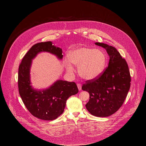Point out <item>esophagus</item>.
<instances>
[{"label": "esophagus", "instance_id": "34e87169", "mask_svg": "<svg viewBox=\"0 0 146 146\" xmlns=\"http://www.w3.org/2000/svg\"><path fill=\"white\" fill-rule=\"evenodd\" d=\"M77 87H78V90H79V91L81 90V84H77Z\"/></svg>", "mask_w": 146, "mask_h": 146}]
</instances>
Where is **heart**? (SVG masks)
I'll list each match as a JSON object with an SVG mask.
<instances>
[{"instance_id": "1", "label": "heart", "mask_w": 146, "mask_h": 146, "mask_svg": "<svg viewBox=\"0 0 146 146\" xmlns=\"http://www.w3.org/2000/svg\"><path fill=\"white\" fill-rule=\"evenodd\" d=\"M68 59L71 64L78 66L80 76L86 80L98 77L103 72L106 65V56L103 51L90 47H80L70 51ZM67 71L72 73L73 67L68 62H65Z\"/></svg>"}]
</instances>
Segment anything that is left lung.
Listing matches in <instances>:
<instances>
[{"mask_svg": "<svg viewBox=\"0 0 146 146\" xmlns=\"http://www.w3.org/2000/svg\"><path fill=\"white\" fill-rule=\"evenodd\" d=\"M96 45L105 48L109 57V65L95 79L87 80L81 89L90 94L86 104L93 115L106 117L115 113L122 105L131 86V75L125 59L117 49L102 43Z\"/></svg>", "mask_w": 146, "mask_h": 146, "instance_id": "left-lung-1", "label": "left lung"}]
</instances>
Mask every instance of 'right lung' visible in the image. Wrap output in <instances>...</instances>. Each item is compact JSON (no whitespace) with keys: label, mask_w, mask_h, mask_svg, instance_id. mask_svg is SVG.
I'll list each match as a JSON object with an SVG mask.
<instances>
[{"label":"right lung","mask_w":146,"mask_h":146,"mask_svg":"<svg viewBox=\"0 0 146 146\" xmlns=\"http://www.w3.org/2000/svg\"><path fill=\"white\" fill-rule=\"evenodd\" d=\"M41 52L51 53L59 59L63 58L62 50L53 45L51 41L33 45L19 65L18 90L25 107L33 116L43 120H54L63 113L67 99L77 94L78 90L74 82L62 80L56 81L45 90H37L32 87L30 76L32 59Z\"/></svg>","instance_id":"1"}]
</instances>
